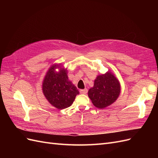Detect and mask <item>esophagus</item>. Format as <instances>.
<instances>
[{
  "label": "esophagus",
  "instance_id": "esophagus-1",
  "mask_svg": "<svg viewBox=\"0 0 158 158\" xmlns=\"http://www.w3.org/2000/svg\"><path fill=\"white\" fill-rule=\"evenodd\" d=\"M80 94H87V92H88V89L85 88V89H80Z\"/></svg>",
  "mask_w": 158,
  "mask_h": 158
}]
</instances>
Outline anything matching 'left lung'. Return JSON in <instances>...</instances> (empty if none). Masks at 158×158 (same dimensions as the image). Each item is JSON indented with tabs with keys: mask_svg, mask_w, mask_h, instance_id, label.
Masks as SVG:
<instances>
[{
	"mask_svg": "<svg viewBox=\"0 0 158 158\" xmlns=\"http://www.w3.org/2000/svg\"><path fill=\"white\" fill-rule=\"evenodd\" d=\"M121 92L118 80L111 73L98 76L94 87L88 91V96L94 106L99 109L106 107L114 103Z\"/></svg>",
	"mask_w": 158,
	"mask_h": 158,
	"instance_id": "obj_1",
	"label": "left lung"
}]
</instances>
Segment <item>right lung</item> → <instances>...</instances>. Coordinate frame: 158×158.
<instances>
[{"label":"right lung","mask_w":158,"mask_h":158,"mask_svg":"<svg viewBox=\"0 0 158 158\" xmlns=\"http://www.w3.org/2000/svg\"><path fill=\"white\" fill-rule=\"evenodd\" d=\"M59 69V72L55 69ZM43 92L49 102L59 109L70 107L74 101L78 89L69 80L67 71L60 65L52 66L43 82Z\"/></svg>","instance_id":"right-lung-1"}]
</instances>
